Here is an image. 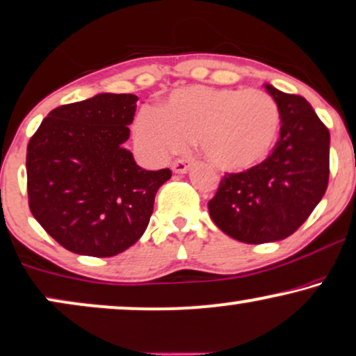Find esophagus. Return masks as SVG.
I'll return each mask as SVG.
<instances>
[{"mask_svg": "<svg viewBox=\"0 0 356 356\" xmlns=\"http://www.w3.org/2000/svg\"><path fill=\"white\" fill-rule=\"evenodd\" d=\"M188 168H191V163H188L187 159H177L174 161L172 165H170V169H172V172L175 174H186Z\"/></svg>", "mask_w": 356, "mask_h": 356, "instance_id": "34e87169", "label": "esophagus"}]
</instances>
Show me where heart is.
I'll use <instances>...</instances> for the list:
<instances>
[{"label": "heart", "mask_w": 356, "mask_h": 356, "mask_svg": "<svg viewBox=\"0 0 356 356\" xmlns=\"http://www.w3.org/2000/svg\"><path fill=\"white\" fill-rule=\"evenodd\" d=\"M281 113L259 90L193 85L175 90L161 111L143 108L134 141L152 161L182 151L195 138L215 168L240 172L263 163L276 146Z\"/></svg>", "instance_id": "heart-1"}]
</instances>
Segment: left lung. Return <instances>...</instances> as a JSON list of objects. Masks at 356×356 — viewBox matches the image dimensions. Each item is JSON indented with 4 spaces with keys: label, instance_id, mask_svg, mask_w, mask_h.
Segmentation results:
<instances>
[{
    "label": "left lung",
    "instance_id": "left-lung-1",
    "mask_svg": "<svg viewBox=\"0 0 356 356\" xmlns=\"http://www.w3.org/2000/svg\"><path fill=\"white\" fill-rule=\"evenodd\" d=\"M281 113L271 156L248 170L225 174L209 202L213 223L241 243L284 240L302 225L328 184L330 133L304 97L264 85Z\"/></svg>",
    "mask_w": 356,
    "mask_h": 356
}]
</instances>
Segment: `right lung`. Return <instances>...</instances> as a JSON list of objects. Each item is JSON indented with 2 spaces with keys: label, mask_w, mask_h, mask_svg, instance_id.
<instances>
[{
  "label": "right lung",
  "mask_w": 356,
  "mask_h": 356,
  "mask_svg": "<svg viewBox=\"0 0 356 356\" xmlns=\"http://www.w3.org/2000/svg\"><path fill=\"white\" fill-rule=\"evenodd\" d=\"M138 97L98 93L57 106L31 138L26 154L29 209L72 253L108 258L145 233L169 169L139 168L129 138Z\"/></svg>",
  "instance_id": "1"
}]
</instances>
